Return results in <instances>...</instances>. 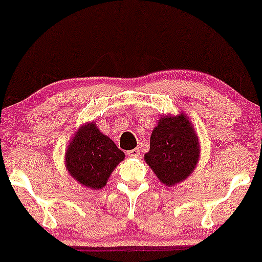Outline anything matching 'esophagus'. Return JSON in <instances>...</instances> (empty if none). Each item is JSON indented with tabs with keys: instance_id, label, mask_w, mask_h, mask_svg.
<instances>
[{
	"instance_id": "1",
	"label": "esophagus",
	"mask_w": 262,
	"mask_h": 262,
	"mask_svg": "<svg viewBox=\"0 0 262 262\" xmlns=\"http://www.w3.org/2000/svg\"><path fill=\"white\" fill-rule=\"evenodd\" d=\"M127 156H128V157H130V158H139V157H140V150H139L138 148L128 150V152H127Z\"/></svg>"
}]
</instances>
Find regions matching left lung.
<instances>
[{
    "label": "left lung",
    "mask_w": 262,
    "mask_h": 262,
    "mask_svg": "<svg viewBox=\"0 0 262 262\" xmlns=\"http://www.w3.org/2000/svg\"><path fill=\"white\" fill-rule=\"evenodd\" d=\"M200 156V143L192 124L184 114L164 116L150 135L146 163L165 185L186 179L193 171Z\"/></svg>",
    "instance_id": "8db88e82"
}]
</instances>
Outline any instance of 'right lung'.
<instances>
[{
	"mask_svg": "<svg viewBox=\"0 0 262 262\" xmlns=\"http://www.w3.org/2000/svg\"><path fill=\"white\" fill-rule=\"evenodd\" d=\"M124 153L95 123L77 132L66 152V168L77 182L90 189H102Z\"/></svg>",
	"mask_w": 262,
	"mask_h": 262,
	"instance_id": "1",
	"label": "right lung"
}]
</instances>
